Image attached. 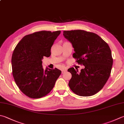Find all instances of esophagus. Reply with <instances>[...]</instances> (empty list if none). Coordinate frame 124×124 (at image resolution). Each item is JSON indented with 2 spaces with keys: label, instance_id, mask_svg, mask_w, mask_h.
<instances>
[{
  "label": "esophagus",
  "instance_id": "obj_1",
  "mask_svg": "<svg viewBox=\"0 0 124 124\" xmlns=\"http://www.w3.org/2000/svg\"><path fill=\"white\" fill-rule=\"evenodd\" d=\"M66 71H67V69H66V68H64V69L62 70V73H65V72H66Z\"/></svg>",
  "mask_w": 124,
  "mask_h": 124
}]
</instances>
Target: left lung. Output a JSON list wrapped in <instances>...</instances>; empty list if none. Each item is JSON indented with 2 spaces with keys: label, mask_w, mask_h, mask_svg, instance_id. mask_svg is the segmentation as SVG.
Returning a JSON list of instances; mask_svg holds the SVG:
<instances>
[{
  "label": "left lung",
  "mask_w": 124,
  "mask_h": 124,
  "mask_svg": "<svg viewBox=\"0 0 124 124\" xmlns=\"http://www.w3.org/2000/svg\"><path fill=\"white\" fill-rule=\"evenodd\" d=\"M63 35L74 48L73 57L85 66L80 72L73 67L68 69L72 74L70 89L79 96L96 94L111 74L113 58L109 46L98 35L84 30L64 31Z\"/></svg>",
  "instance_id": "left-lung-1"
}]
</instances>
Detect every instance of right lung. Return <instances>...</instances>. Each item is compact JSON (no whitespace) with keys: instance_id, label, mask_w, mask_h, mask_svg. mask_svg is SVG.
Here are the masks:
<instances>
[{"instance_id":"add662e5","label":"right lung","mask_w":124,"mask_h":124,"mask_svg":"<svg viewBox=\"0 0 124 124\" xmlns=\"http://www.w3.org/2000/svg\"><path fill=\"white\" fill-rule=\"evenodd\" d=\"M60 31H41L21 39L12 56V74L19 88L27 97L45 96L54 87L62 71L55 68L44 70L42 59L51 55V48Z\"/></svg>"}]
</instances>
